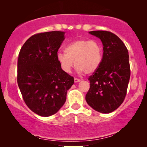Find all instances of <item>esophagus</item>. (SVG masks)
I'll use <instances>...</instances> for the list:
<instances>
[{
	"label": "esophagus",
	"instance_id": "1",
	"mask_svg": "<svg viewBox=\"0 0 147 147\" xmlns=\"http://www.w3.org/2000/svg\"><path fill=\"white\" fill-rule=\"evenodd\" d=\"M80 81H81V80L80 79H78V78H74V82H75V83H78V82H79Z\"/></svg>",
	"mask_w": 147,
	"mask_h": 147
}]
</instances>
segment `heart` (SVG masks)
Instances as JSON below:
<instances>
[{
    "label": "heart",
    "mask_w": 147,
    "mask_h": 147,
    "mask_svg": "<svg viewBox=\"0 0 147 147\" xmlns=\"http://www.w3.org/2000/svg\"><path fill=\"white\" fill-rule=\"evenodd\" d=\"M57 61L66 73L71 71L74 65L80 72L91 74L99 67L102 61V47L94 40L78 39L68 44L65 52H57Z\"/></svg>",
    "instance_id": "b5f03b06"
}]
</instances>
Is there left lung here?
Segmentation results:
<instances>
[{
  "label": "left lung",
  "mask_w": 147,
  "mask_h": 147,
  "mask_svg": "<svg viewBox=\"0 0 147 147\" xmlns=\"http://www.w3.org/2000/svg\"><path fill=\"white\" fill-rule=\"evenodd\" d=\"M89 33L101 40L104 52L99 67L88 78L90 86L86 100L96 111L110 113L121 105L126 95L130 76L128 51L122 40L111 32Z\"/></svg>",
  "instance_id": "left-lung-1"
}]
</instances>
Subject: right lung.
Returning a JSON list of instances; mask_svg holds the SVG:
<instances>
[{
    "label": "right lung",
    "instance_id": "right-lung-1",
    "mask_svg": "<svg viewBox=\"0 0 147 147\" xmlns=\"http://www.w3.org/2000/svg\"><path fill=\"white\" fill-rule=\"evenodd\" d=\"M65 32L50 31L29 38L19 54L17 83L25 104L35 114L47 117L57 113L66 100L74 78L61 68L58 49Z\"/></svg>",
    "mask_w": 147,
    "mask_h": 147
}]
</instances>
